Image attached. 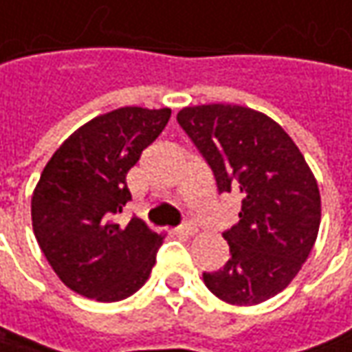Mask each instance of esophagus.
Instances as JSON below:
<instances>
[{
    "label": "esophagus",
    "instance_id": "34e87169",
    "mask_svg": "<svg viewBox=\"0 0 352 352\" xmlns=\"http://www.w3.org/2000/svg\"><path fill=\"white\" fill-rule=\"evenodd\" d=\"M177 232L183 234V236H195V234L199 232V228L195 224H190V222H185V224H181L177 228Z\"/></svg>",
    "mask_w": 352,
    "mask_h": 352
}]
</instances>
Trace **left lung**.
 Masks as SVG:
<instances>
[{"label":"left lung","instance_id":"1","mask_svg":"<svg viewBox=\"0 0 352 352\" xmlns=\"http://www.w3.org/2000/svg\"><path fill=\"white\" fill-rule=\"evenodd\" d=\"M212 167L218 190L241 195L239 222L224 239L232 257L204 273L214 296L255 306L283 292L316 245L321 222L318 181L294 140L271 116L241 104H197L177 115Z\"/></svg>","mask_w":352,"mask_h":352}]
</instances>
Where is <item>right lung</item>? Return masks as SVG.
Masks as SVG:
<instances>
[{
    "label": "right lung",
    "mask_w": 352,
    "mask_h": 352,
    "mask_svg": "<svg viewBox=\"0 0 352 352\" xmlns=\"http://www.w3.org/2000/svg\"><path fill=\"white\" fill-rule=\"evenodd\" d=\"M171 109L120 107L69 134L32 190V232L58 278L81 296L118 302L140 290L165 234L140 218L116 224L132 199L128 171L162 134Z\"/></svg>",
    "instance_id": "1"
}]
</instances>
